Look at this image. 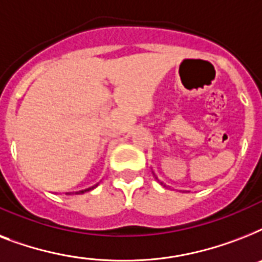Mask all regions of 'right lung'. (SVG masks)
Segmentation results:
<instances>
[{"label":"right lung","mask_w":262,"mask_h":262,"mask_svg":"<svg viewBox=\"0 0 262 262\" xmlns=\"http://www.w3.org/2000/svg\"><path fill=\"white\" fill-rule=\"evenodd\" d=\"M90 190V189H87V190H81V191H79V193H84V191H88Z\"/></svg>","instance_id":"add662e5"}]
</instances>
